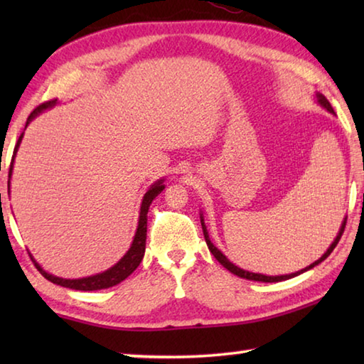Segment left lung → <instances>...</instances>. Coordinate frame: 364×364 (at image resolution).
<instances>
[{
	"mask_svg": "<svg viewBox=\"0 0 364 364\" xmlns=\"http://www.w3.org/2000/svg\"><path fill=\"white\" fill-rule=\"evenodd\" d=\"M316 100H318V104H321V106L326 109V110H329L331 114H336L334 112V109H332V106L329 104V101L326 100V97L323 96V95H316ZM345 223H347V218L343 220V223H342V226H341V230H338V234L336 236V239H334V242L331 244V247L324 252V255L319 258V260H316L315 263H311L310 267H306V268H304V269H300V271H297V273H291V274H282V276H264V274H260V273H250V271H245V269H242V268H239V267H236V264L234 263H231L230 260H228V258L221 254V252L215 247V245L212 244V241H210V237H208V232H207V228H205V223H204V217H202L200 215V225H202V231H204V237H205V242H207V245H208V250L212 252L213 254V257L217 258V260L223 264V267L228 269V271H231L232 274H236V276H239V278H244V279H249V281H262V282H278V281H286V279H291V278H295V276H299V274H301V273H305V271H308V269H311V268H315L316 264H319L321 263L323 260H326V258H328L329 255H331V252L336 249V245L338 244V241H341V237H342V234H343V230H345Z\"/></svg>",
	"mask_w": 364,
	"mask_h": 364,
	"instance_id": "obj_1",
	"label": "left lung"
}]
</instances>
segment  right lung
Returning <instances> with one entry per match:
<instances>
[{
  "label": "right lung",
  "mask_w": 364,
  "mask_h": 364,
  "mask_svg": "<svg viewBox=\"0 0 364 364\" xmlns=\"http://www.w3.org/2000/svg\"><path fill=\"white\" fill-rule=\"evenodd\" d=\"M56 104H58V100H51V101H46V102L40 104V106L36 107L33 112L28 115L27 123H26V128H27L28 123L32 122L40 112H43V110H46V109L53 107V106H56ZM22 138H23V133L21 134L19 139H17V144L14 147V156H12V162H14L16 152H17V149H19ZM12 162H11L9 178H11V171H12ZM164 189H165L164 180H157L149 189H147V193L143 197V202H141L139 221H138L136 234H134V239H133V242H132V247L128 249L127 254L120 258V262H117L112 268H109L107 271H104V273L95 274V276H88V278H80V279H64V278H58V276L49 274L48 271L43 269L40 264L35 262V258L32 255H30V258H32L33 263H35V267L38 268L40 273L45 276L48 281H51V282H54V284H58V286L75 289V291H100V289H107V287L117 286L123 279H127L128 276H130L133 271L139 267L141 260H143L144 250H146L147 212H149V205L152 204V200L156 199V197L160 193H162Z\"/></svg>",
  "instance_id": "obj_1"
}]
</instances>
